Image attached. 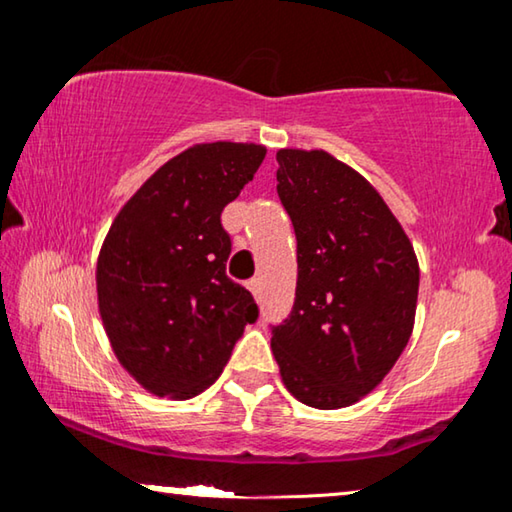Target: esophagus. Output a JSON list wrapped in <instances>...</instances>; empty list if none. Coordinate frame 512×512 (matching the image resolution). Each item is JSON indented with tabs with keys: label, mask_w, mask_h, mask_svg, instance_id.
Listing matches in <instances>:
<instances>
[{
	"label": "esophagus",
	"mask_w": 512,
	"mask_h": 512,
	"mask_svg": "<svg viewBox=\"0 0 512 512\" xmlns=\"http://www.w3.org/2000/svg\"><path fill=\"white\" fill-rule=\"evenodd\" d=\"M246 287L250 289V293H253L255 298H259V293H262V277H253V280H248Z\"/></svg>",
	"instance_id": "1"
}]
</instances>
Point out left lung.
<instances>
[{"instance_id": "8db88e82", "label": "left lung", "mask_w": 512, "mask_h": 512, "mask_svg": "<svg viewBox=\"0 0 512 512\" xmlns=\"http://www.w3.org/2000/svg\"><path fill=\"white\" fill-rule=\"evenodd\" d=\"M277 196L298 241L296 302L273 325L287 391L343 409L381 384L411 339L418 257L359 171L327 151H277Z\"/></svg>"}]
</instances>
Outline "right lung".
Wrapping results in <instances>:
<instances>
[{"label": "right lung", "instance_id": "1", "mask_svg": "<svg viewBox=\"0 0 512 512\" xmlns=\"http://www.w3.org/2000/svg\"><path fill=\"white\" fill-rule=\"evenodd\" d=\"M262 144H194L137 189L97 262L99 314L137 384L171 400L212 386L259 309L225 273L223 207L253 180Z\"/></svg>", "mask_w": 512, "mask_h": 512}]
</instances>
